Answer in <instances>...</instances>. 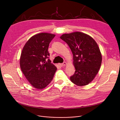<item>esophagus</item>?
<instances>
[{
  "instance_id": "esophagus-1",
  "label": "esophagus",
  "mask_w": 120,
  "mask_h": 120,
  "mask_svg": "<svg viewBox=\"0 0 120 120\" xmlns=\"http://www.w3.org/2000/svg\"><path fill=\"white\" fill-rule=\"evenodd\" d=\"M66 62H64L63 64H60V65L62 66H65L66 65Z\"/></svg>"
}]
</instances>
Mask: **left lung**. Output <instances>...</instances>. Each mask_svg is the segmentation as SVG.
Instances as JSON below:
<instances>
[{"mask_svg": "<svg viewBox=\"0 0 120 120\" xmlns=\"http://www.w3.org/2000/svg\"><path fill=\"white\" fill-rule=\"evenodd\" d=\"M60 38L66 42L73 55L74 75L70 80L78 86L88 84L100 69L102 56L95 41L89 35L80 32L64 34Z\"/></svg>", "mask_w": 120, "mask_h": 120, "instance_id": "left-lung-1", "label": "left lung"}]
</instances>
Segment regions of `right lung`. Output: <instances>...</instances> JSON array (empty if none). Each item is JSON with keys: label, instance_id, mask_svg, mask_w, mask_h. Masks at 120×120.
Returning <instances> with one entry per match:
<instances>
[{"label": "right lung", "instance_id": "1", "mask_svg": "<svg viewBox=\"0 0 120 120\" xmlns=\"http://www.w3.org/2000/svg\"><path fill=\"white\" fill-rule=\"evenodd\" d=\"M55 35L41 33L32 36L25 45L20 58L21 71L32 86L38 90L46 87L57 70L48 59V48Z\"/></svg>", "mask_w": 120, "mask_h": 120}]
</instances>
